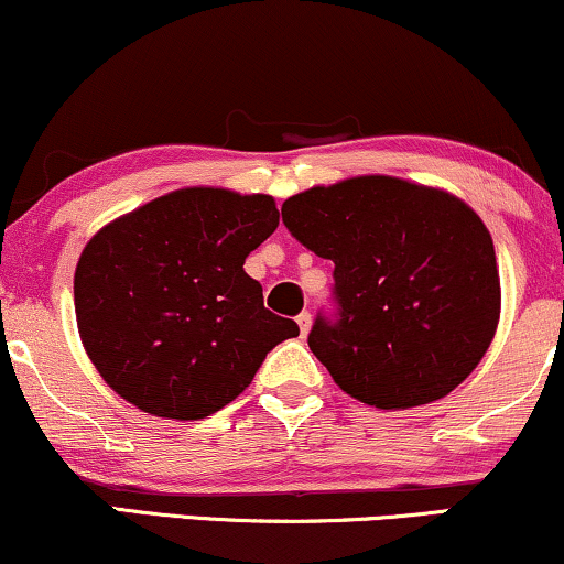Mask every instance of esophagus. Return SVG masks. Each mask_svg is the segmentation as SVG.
<instances>
[{"instance_id":"1","label":"esophagus","mask_w":564,"mask_h":564,"mask_svg":"<svg viewBox=\"0 0 564 564\" xmlns=\"http://www.w3.org/2000/svg\"><path fill=\"white\" fill-rule=\"evenodd\" d=\"M296 323H299V330H302V335H306V333H310V327H312V315H310V312H302V315L296 317Z\"/></svg>"}]
</instances>
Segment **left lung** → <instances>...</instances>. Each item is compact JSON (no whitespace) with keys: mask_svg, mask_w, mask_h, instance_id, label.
Returning <instances> with one entry per match:
<instances>
[{"mask_svg":"<svg viewBox=\"0 0 564 564\" xmlns=\"http://www.w3.org/2000/svg\"><path fill=\"white\" fill-rule=\"evenodd\" d=\"M283 224L333 260L338 319L310 348L375 409L445 398L474 372L500 323V273L484 220L451 192L354 176L283 203Z\"/></svg>","mask_w":564,"mask_h":564,"instance_id":"8db88e82","label":"left lung"}]
</instances>
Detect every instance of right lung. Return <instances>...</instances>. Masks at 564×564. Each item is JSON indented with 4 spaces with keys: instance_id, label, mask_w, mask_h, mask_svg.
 <instances>
[{
    "instance_id": "obj_1",
    "label": "right lung",
    "mask_w": 564,
    "mask_h": 564,
    "mask_svg": "<svg viewBox=\"0 0 564 564\" xmlns=\"http://www.w3.org/2000/svg\"><path fill=\"white\" fill-rule=\"evenodd\" d=\"M278 229L270 195L187 187L111 220L75 270L83 346L106 384L163 419H205L296 338L245 260Z\"/></svg>"
}]
</instances>
